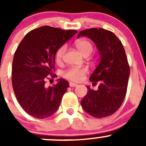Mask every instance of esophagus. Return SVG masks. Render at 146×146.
I'll use <instances>...</instances> for the list:
<instances>
[{
	"label": "esophagus",
	"mask_w": 146,
	"mask_h": 146,
	"mask_svg": "<svg viewBox=\"0 0 146 146\" xmlns=\"http://www.w3.org/2000/svg\"><path fill=\"white\" fill-rule=\"evenodd\" d=\"M69 85H70V87H76L78 85L74 82H69Z\"/></svg>",
	"instance_id": "esophagus-1"
}]
</instances>
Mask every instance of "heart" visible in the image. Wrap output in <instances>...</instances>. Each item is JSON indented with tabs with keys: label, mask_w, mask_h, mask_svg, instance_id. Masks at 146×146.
<instances>
[{
	"label": "heart",
	"mask_w": 146,
	"mask_h": 146,
	"mask_svg": "<svg viewBox=\"0 0 146 146\" xmlns=\"http://www.w3.org/2000/svg\"><path fill=\"white\" fill-rule=\"evenodd\" d=\"M75 46L84 56H88L94 49L92 42L88 39H78L75 42ZM66 47L65 45L61 46L57 49L55 54V60L57 63H60L63 59ZM88 70L86 68H70L64 73V77L72 81L78 82L82 80L83 76L88 73Z\"/></svg>",
	"instance_id": "b5f03b06"
}]
</instances>
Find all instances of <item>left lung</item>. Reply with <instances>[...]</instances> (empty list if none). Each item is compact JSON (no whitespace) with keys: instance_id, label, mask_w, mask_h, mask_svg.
Segmentation results:
<instances>
[{"instance_id":"1","label":"left lung","mask_w":146,"mask_h":146,"mask_svg":"<svg viewBox=\"0 0 146 146\" xmlns=\"http://www.w3.org/2000/svg\"><path fill=\"white\" fill-rule=\"evenodd\" d=\"M88 36L97 46L100 61L90 77L100 82L98 90L88 88L81 105L88 114L95 118L111 115L119 110L126 94L130 68L124 48L111 31L102 28L82 30L77 37Z\"/></svg>"}]
</instances>
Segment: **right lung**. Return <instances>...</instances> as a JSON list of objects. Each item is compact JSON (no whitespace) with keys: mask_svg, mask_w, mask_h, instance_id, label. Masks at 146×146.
Masks as SVG:
<instances>
[{"mask_svg":"<svg viewBox=\"0 0 146 146\" xmlns=\"http://www.w3.org/2000/svg\"><path fill=\"white\" fill-rule=\"evenodd\" d=\"M77 33L43 26L28 32L20 43L13 61L12 84L17 100L32 117L45 119L56 111L69 87L60 78L53 87L45 86L48 75L55 69V54Z\"/></svg>","mask_w":146,"mask_h":146,"instance_id":"add662e5","label":"right lung"}]
</instances>
